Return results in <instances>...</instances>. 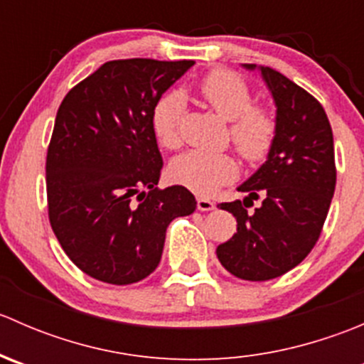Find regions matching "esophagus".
<instances>
[{
    "label": "esophagus",
    "instance_id": "34e87169",
    "mask_svg": "<svg viewBox=\"0 0 364 364\" xmlns=\"http://www.w3.org/2000/svg\"><path fill=\"white\" fill-rule=\"evenodd\" d=\"M197 208H199V211H213V209L216 208V204L213 203V200L199 197V199H197Z\"/></svg>",
    "mask_w": 364,
    "mask_h": 364
}]
</instances>
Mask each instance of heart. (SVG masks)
Here are the masks:
<instances>
[{"label": "heart", "instance_id": "obj_1", "mask_svg": "<svg viewBox=\"0 0 364 364\" xmlns=\"http://www.w3.org/2000/svg\"><path fill=\"white\" fill-rule=\"evenodd\" d=\"M204 100L230 124V139L237 151L247 160H262L269 153L277 135L273 114L262 107H253L250 87L237 73L215 70L199 84ZM186 100L181 91H168L153 109V130L161 146L174 149L181 144V121ZM171 178L178 185L199 193L211 196L220 186L237 176V164L227 153L192 149L172 160Z\"/></svg>", "mask_w": 364, "mask_h": 364}]
</instances>
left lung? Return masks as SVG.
Listing matches in <instances>:
<instances>
[{"label":"left lung","mask_w":364,"mask_h":364,"mask_svg":"<svg viewBox=\"0 0 364 364\" xmlns=\"http://www.w3.org/2000/svg\"><path fill=\"white\" fill-rule=\"evenodd\" d=\"M257 70L277 107V135L266 161L237 186L243 200L223 203L237 232L216 248L222 266L241 280L264 282L303 262L321 236L336 185L333 132L322 105L269 67ZM263 197L248 212L247 203Z\"/></svg>","instance_id":"1"}]
</instances>
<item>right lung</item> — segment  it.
Returning <instances> with one entry per match:
<instances>
[{
  "mask_svg": "<svg viewBox=\"0 0 364 364\" xmlns=\"http://www.w3.org/2000/svg\"><path fill=\"white\" fill-rule=\"evenodd\" d=\"M193 61H107L68 91L47 151L49 220L61 248L91 278L144 280L160 264L165 230L192 215L181 185L159 190L164 167L153 109Z\"/></svg>",
  "mask_w": 364,
  "mask_h": 364,
  "instance_id": "1",
  "label": "right lung"
}]
</instances>
